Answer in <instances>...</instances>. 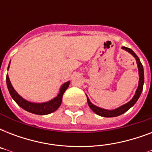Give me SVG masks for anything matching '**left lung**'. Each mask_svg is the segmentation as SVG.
<instances>
[{"mask_svg":"<svg viewBox=\"0 0 152 152\" xmlns=\"http://www.w3.org/2000/svg\"><path fill=\"white\" fill-rule=\"evenodd\" d=\"M122 49L128 51V52H129L133 57H135V58L137 60V65H138V69H139V86H138V88L137 89V91H136V94H135L134 97L132 98V99L131 100V101H129L128 103L125 104V105H123V106H120L119 108L113 110H104V109L99 108V107H98V106L93 105V104L90 102V100L88 99V106H90V108L96 114L102 116V117H105V118H112V117H117V116H119L121 115V114H122V113H125L128 110H129V109L137 102V101L138 100L140 96L142 90H143V87H144V68H143V65H142L141 62L140 61L139 57H137V54H136L131 49L128 48V47H125V46H123Z\"/></svg>","mask_w":152,"mask_h":152,"instance_id":"obj_1","label":"left lung"}]
</instances>
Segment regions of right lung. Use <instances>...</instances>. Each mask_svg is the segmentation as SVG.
Masks as SVG:
<instances>
[{
	"mask_svg": "<svg viewBox=\"0 0 152 152\" xmlns=\"http://www.w3.org/2000/svg\"><path fill=\"white\" fill-rule=\"evenodd\" d=\"M8 68H9V65H8ZM6 82H7V87H8V91L10 93L11 96L14 99V101L20 107H22L23 110H25L28 111L30 113H34V114H39V115L49 114V113L54 112V111H56L57 109L59 108V106L61 104L63 94L66 91L67 88H69V83H70L69 81L64 83L61 86L59 94L57 95V97L54 98L51 101L47 102H44V103H33V102H30L28 101H26V100L23 99L22 97H20V95H18V93L14 90V88H12V86L11 84V82L9 80L8 75L6 76Z\"/></svg>",
	"mask_w": 152,
	"mask_h": 152,
	"instance_id": "obj_1",
	"label": "right lung"
}]
</instances>
